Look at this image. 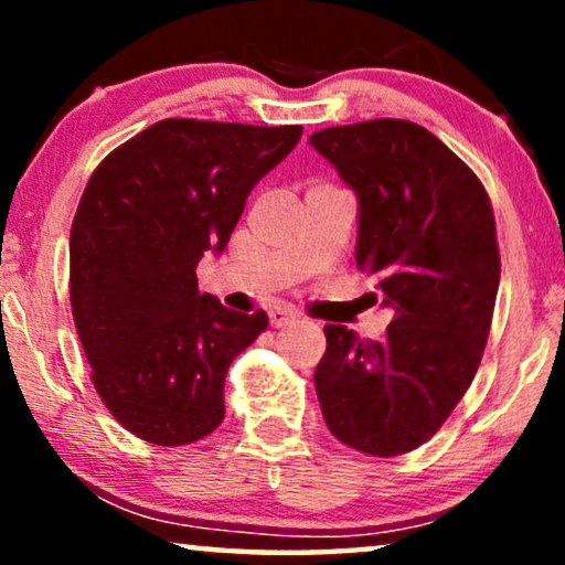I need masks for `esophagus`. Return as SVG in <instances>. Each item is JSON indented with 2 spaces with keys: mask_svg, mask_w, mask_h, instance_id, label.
Listing matches in <instances>:
<instances>
[{
  "mask_svg": "<svg viewBox=\"0 0 565 565\" xmlns=\"http://www.w3.org/2000/svg\"><path fill=\"white\" fill-rule=\"evenodd\" d=\"M298 321V316L288 311V308H273L269 311V323H273L275 329H285V327H292V323Z\"/></svg>",
  "mask_w": 565,
  "mask_h": 565,
  "instance_id": "esophagus-1",
  "label": "esophagus"
}]
</instances>
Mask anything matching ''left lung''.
Listing matches in <instances>:
<instances>
[{
    "mask_svg": "<svg viewBox=\"0 0 565 565\" xmlns=\"http://www.w3.org/2000/svg\"><path fill=\"white\" fill-rule=\"evenodd\" d=\"M308 143L358 195L354 262L393 311L383 339L323 327L316 393L331 435L393 458L443 427L481 365L501 275L497 223L478 177L416 122L323 128Z\"/></svg>",
    "mask_w": 565,
    "mask_h": 565,
    "instance_id": "obj_1",
    "label": "left lung"
}]
</instances>
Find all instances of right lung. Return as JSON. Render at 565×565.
<instances>
[{
	"mask_svg": "<svg viewBox=\"0 0 565 565\" xmlns=\"http://www.w3.org/2000/svg\"><path fill=\"white\" fill-rule=\"evenodd\" d=\"M300 126L169 118L118 146L76 207L72 311L92 383L128 431L177 447L223 422V381L267 313H236L198 290L262 177L296 149Z\"/></svg>",
	"mask_w": 565,
	"mask_h": 565,
	"instance_id": "right-lung-1",
	"label": "right lung"
}]
</instances>
